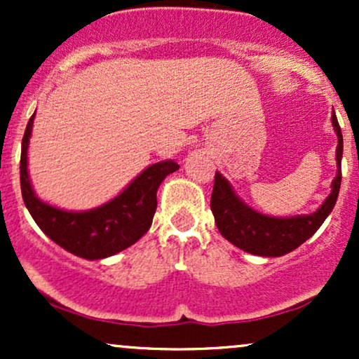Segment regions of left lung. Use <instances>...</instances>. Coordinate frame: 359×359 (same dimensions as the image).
Returning a JSON list of instances; mask_svg holds the SVG:
<instances>
[{"instance_id": "1", "label": "left lung", "mask_w": 359, "mask_h": 359, "mask_svg": "<svg viewBox=\"0 0 359 359\" xmlns=\"http://www.w3.org/2000/svg\"><path fill=\"white\" fill-rule=\"evenodd\" d=\"M332 126L337 135L336 163L337 174L331 184V194L312 214L300 216L273 217L255 211L234 192L233 185L219 172L214 177V189L211 196V211L214 214L217 229L231 245L258 255V257H282L299 248L304 241L314 234L325 217L334 209L337 194L341 187V158H343V135L339 123L332 113Z\"/></svg>"}]
</instances>
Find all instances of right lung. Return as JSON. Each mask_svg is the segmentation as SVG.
<instances>
[{"mask_svg":"<svg viewBox=\"0 0 359 359\" xmlns=\"http://www.w3.org/2000/svg\"><path fill=\"white\" fill-rule=\"evenodd\" d=\"M35 113L22 140L20 184L23 203L39 228L69 253L86 259L113 257L135 245L150 229L156 209V191L163 179L179 170L174 160H162L135 177L114 199L88 211H65L36 197L28 175V145Z\"/></svg>","mask_w":359,"mask_h":359,"instance_id":"add662e5","label":"right lung"}]
</instances>
